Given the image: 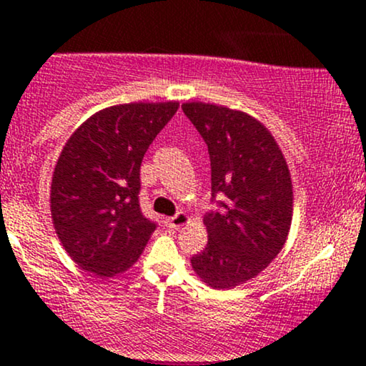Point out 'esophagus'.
<instances>
[{"mask_svg":"<svg viewBox=\"0 0 366 366\" xmlns=\"http://www.w3.org/2000/svg\"><path fill=\"white\" fill-rule=\"evenodd\" d=\"M187 222H189V217L184 212H179L177 215L167 218V225H169L170 229H180V227L186 225Z\"/></svg>","mask_w":366,"mask_h":366,"instance_id":"obj_1","label":"esophagus"}]
</instances>
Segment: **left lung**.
<instances>
[{"mask_svg": "<svg viewBox=\"0 0 366 366\" xmlns=\"http://www.w3.org/2000/svg\"><path fill=\"white\" fill-rule=\"evenodd\" d=\"M182 110L208 146L212 201L204 215L208 244L191 258L213 289L254 279L279 254L292 220V184L274 136L244 112L209 103ZM224 195L225 202H215Z\"/></svg>", "mask_w": 366, "mask_h": 366, "instance_id": "left-lung-1", "label": "left lung"}]
</instances>
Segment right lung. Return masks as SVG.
I'll return each instance as SVG.
<instances>
[{
    "label": "right lung",
    "mask_w": 366,
    "mask_h": 366,
    "mask_svg": "<svg viewBox=\"0 0 366 366\" xmlns=\"http://www.w3.org/2000/svg\"><path fill=\"white\" fill-rule=\"evenodd\" d=\"M177 102L129 103L87 119L63 146L51 180V217L70 258L98 277L137 262L157 224L139 207L141 163Z\"/></svg>",
    "instance_id": "obj_1"
}]
</instances>
